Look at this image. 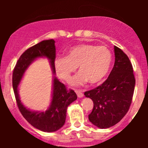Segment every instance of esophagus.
<instances>
[{
    "instance_id": "34e87169",
    "label": "esophagus",
    "mask_w": 148,
    "mask_h": 148,
    "mask_svg": "<svg viewBox=\"0 0 148 148\" xmlns=\"http://www.w3.org/2000/svg\"><path fill=\"white\" fill-rule=\"evenodd\" d=\"M75 92L77 95L78 97H84V93H83V91L81 90H75Z\"/></svg>"
}]
</instances>
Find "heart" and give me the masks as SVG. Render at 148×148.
<instances>
[{
  "label": "heart",
  "instance_id": "obj_1",
  "mask_svg": "<svg viewBox=\"0 0 148 148\" xmlns=\"http://www.w3.org/2000/svg\"><path fill=\"white\" fill-rule=\"evenodd\" d=\"M112 62L111 53L104 46L81 44L71 48L64 58H57L54 62L57 75L69 82L76 67L79 74L72 84L84 85L88 81L92 84L102 81L109 71Z\"/></svg>",
  "mask_w": 148,
  "mask_h": 148
}]
</instances>
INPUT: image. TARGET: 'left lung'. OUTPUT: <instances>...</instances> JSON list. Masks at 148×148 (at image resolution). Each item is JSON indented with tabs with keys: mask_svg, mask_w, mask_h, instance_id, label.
Returning <instances> with one entry per match:
<instances>
[{
	"mask_svg": "<svg viewBox=\"0 0 148 148\" xmlns=\"http://www.w3.org/2000/svg\"><path fill=\"white\" fill-rule=\"evenodd\" d=\"M114 52V66L108 79L100 86L84 92L94 103L88 119L101 129L113 126L127 114L135 87L136 79L130 58L116 46Z\"/></svg>",
	"mask_w": 148,
	"mask_h": 148,
	"instance_id": "8db88e82",
	"label": "left lung"
}]
</instances>
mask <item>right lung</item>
<instances>
[{
    "mask_svg": "<svg viewBox=\"0 0 148 148\" xmlns=\"http://www.w3.org/2000/svg\"><path fill=\"white\" fill-rule=\"evenodd\" d=\"M42 56L47 57L50 60L53 71L55 73V41L53 40H44L30 47L21 54L13 70L12 86L16 104L23 118L37 130L53 132L63 126L65 123L67 106L77 99V95L73 90H67L63 84L54 77L51 104L47 111L45 113L33 112L23 106L18 97V85L29 64L35 58Z\"/></svg>",
    "mask_w": 148,
    "mask_h": 148,
    "instance_id": "add662e5",
    "label": "right lung"
}]
</instances>
